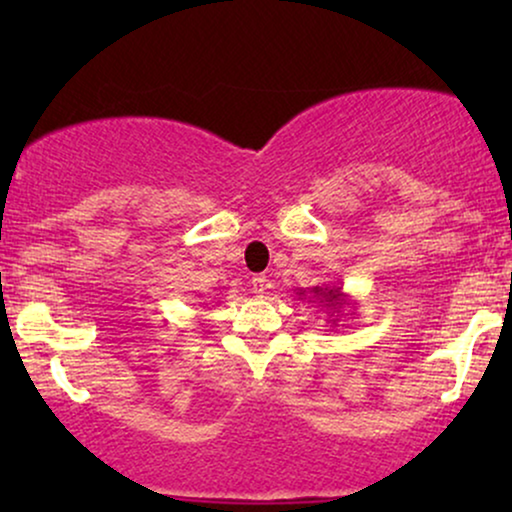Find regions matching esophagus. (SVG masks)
<instances>
[{
  "label": "esophagus",
  "mask_w": 512,
  "mask_h": 512,
  "mask_svg": "<svg viewBox=\"0 0 512 512\" xmlns=\"http://www.w3.org/2000/svg\"><path fill=\"white\" fill-rule=\"evenodd\" d=\"M268 279H265V275H256L254 279H251V289H254L256 296H263L265 289H268Z\"/></svg>",
  "instance_id": "34e87169"
}]
</instances>
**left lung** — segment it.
<instances>
[{"label": "left lung", "instance_id": "left-lung-1", "mask_svg": "<svg viewBox=\"0 0 512 512\" xmlns=\"http://www.w3.org/2000/svg\"><path fill=\"white\" fill-rule=\"evenodd\" d=\"M296 296L298 300H307V303H317L321 310H326L328 314V324L338 326L340 321V312L345 310V307L354 305L352 298L347 296L345 291H342V286H312L310 289V296H307L305 289H296Z\"/></svg>", "mask_w": 512, "mask_h": 512}]
</instances>
